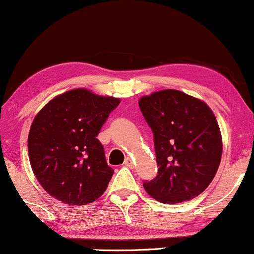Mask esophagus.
I'll return each mask as SVG.
<instances>
[{"label":"esophagus","mask_w":254,"mask_h":254,"mask_svg":"<svg viewBox=\"0 0 254 254\" xmlns=\"http://www.w3.org/2000/svg\"><path fill=\"white\" fill-rule=\"evenodd\" d=\"M125 166H127V167H129V168H132L133 167V161H132V159H130V157H127L126 160H125V163H124Z\"/></svg>","instance_id":"esophagus-1"}]
</instances>
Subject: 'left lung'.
Wrapping results in <instances>:
<instances>
[{"label":"left lung","instance_id":"8db88e82","mask_svg":"<svg viewBox=\"0 0 254 254\" xmlns=\"http://www.w3.org/2000/svg\"><path fill=\"white\" fill-rule=\"evenodd\" d=\"M154 133L157 176L144 182L151 197L162 203L189 201L213 181L222 159V137L211 109L176 89L139 100Z\"/></svg>","mask_w":254,"mask_h":254}]
</instances>
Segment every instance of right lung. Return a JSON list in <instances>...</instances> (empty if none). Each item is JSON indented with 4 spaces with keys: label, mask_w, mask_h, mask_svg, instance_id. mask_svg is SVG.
Wrapping results in <instances>:
<instances>
[{
    "label": "right lung",
    "mask_w": 254,
    "mask_h": 254,
    "mask_svg": "<svg viewBox=\"0 0 254 254\" xmlns=\"http://www.w3.org/2000/svg\"><path fill=\"white\" fill-rule=\"evenodd\" d=\"M120 99L83 88L65 92L37 114L28 138L29 159L37 181L67 204H87L104 193L114 170L97 139Z\"/></svg>",
    "instance_id": "right-lung-1"
}]
</instances>
